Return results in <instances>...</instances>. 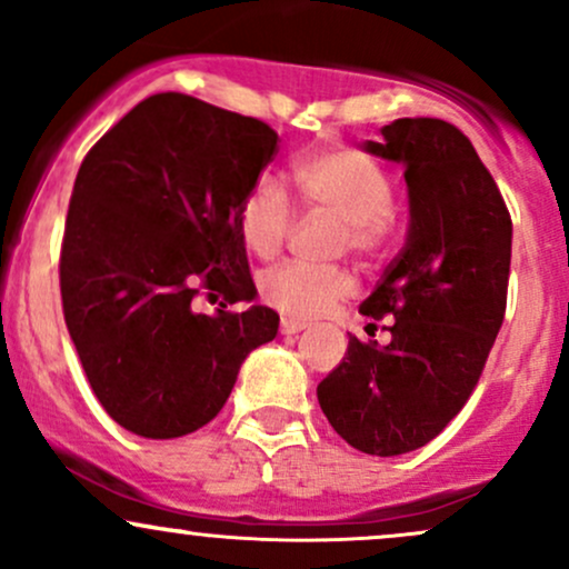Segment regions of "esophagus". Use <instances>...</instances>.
Instances as JSON below:
<instances>
[{"label":"esophagus","mask_w":569,"mask_h":569,"mask_svg":"<svg viewBox=\"0 0 569 569\" xmlns=\"http://www.w3.org/2000/svg\"><path fill=\"white\" fill-rule=\"evenodd\" d=\"M305 329V323L302 321H293V318H283V321H280V335H286V337H291V335H299V331Z\"/></svg>","instance_id":"34e87169"}]
</instances>
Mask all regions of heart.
<instances>
[{
    "label": "heart",
    "instance_id": "1",
    "mask_svg": "<svg viewBox=\"0 0 569 569\" xmlns=\"http://www.w3.org/2000/svg\"><path fill=\"white\" fill-rule=\"evenodd\" d=\"M293 181L307 206L345 221V246L371 257L382 240L385 219L393 206V189L375 160L356 149H329L307 154L293 166ZM240 238L259 259H272L289 240L293 211L286 192L272 181H259L240 206ZM262 297L293 321H316L352 293V278L337 267L286 262L264 272Z\"/></svg>",
    "mask_w": 569,
    "mask_h": 569
}]
</instances>
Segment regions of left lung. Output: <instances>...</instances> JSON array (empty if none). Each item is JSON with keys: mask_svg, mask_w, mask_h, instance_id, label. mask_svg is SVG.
I'll use <instances>...</instances> for the list:
<instances>
[{"mask_svg": "<svg viewBox=\"0 0 569 569\" xmlns=\"http://www.w3.org/2000/svg\"><path fill=\"white\" fill-rule=\"evenodd\" d=\"M380 133L361 149L403 168L409 230L361 312L393 321L390 342L350 337L318 403L350 447L396 457L436 439L473 393L506 316L513 227L455 126L403 117Z\"/></svg>", "mask_w": 569, "mask_h": 569, "instance_id": "obj_1", "label": "left lung"}]
</instances>
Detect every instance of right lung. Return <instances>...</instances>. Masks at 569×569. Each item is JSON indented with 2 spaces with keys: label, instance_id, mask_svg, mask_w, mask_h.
Here are the masks:
<instances>
[{
  "label": "right lung",
  "instance_id": "add662e5",
  "mask_svg": "<svg viewBox=\"0 0 569 569\" xmlns=\"http://www.w3.org/2000/svg\"><path fill=\"white\" fill-rule=\"evenodd\" d=\"M278 149L262 120L184 93L143 98L82 160L61 299L84 375L114 422L179 439L211 422L278 312L253 302L240 206Z\"/></svg>",
  "mask_w": 569,
  "mask_h": 569
}]
</instances>
